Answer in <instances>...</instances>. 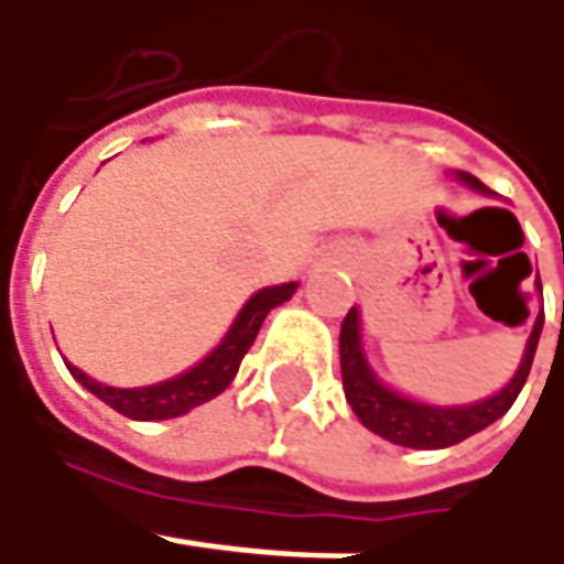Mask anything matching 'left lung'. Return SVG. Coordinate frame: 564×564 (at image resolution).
Returning <instances> with one entry per match:
<instances>
[{
  "label": "left lung",
  "mask_w": 564,
  "mask_h": 564,
  "mask_svg": "<svg viewBox=\"0 0 564 564\" xmlns=\"http://www.w3.org/2000/svg\"><path fill=\"white\" fill-rule=\"evenodd\" d=\"M467 185L484 187L474 175H462ZM540 285V279H536ZM543 319L536 316L533 333L528 338V351L518 367V373L509 386L487 401L467 404V408H433L421 401L401 399L399 392H389L373 370L367 367L364 351H360V333H358V311L351 307L348 316L341 319V336H338V355H341V382H345V399L351 401L355 414L367 430L379 433L382 440L408 448H445L480 433L484 426L499 421L509 411L518 392L524 389L528 373H531L533 355H536V341H540Z\"/></svg>",
  "instance_id": "8db88e82"
}]
</instances>
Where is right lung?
Masks as SVG:
<instances>
[{
    "label": "right lung",
    "mask_w": 564,
    "mask_h": 564,
    "mask_svg": "<svg viewBox=\"0 0 564 564\" xmlns=\"http://www.w3.org/2000/svg\"><path fill=\"white\" fill-rule=\"evenodd\" d=\"M294 289L297 285L289 282V285H272V289H263V292L253 294L248 304H245V311L235 319V326H231L226 341L209 358L200 360L194 370L169 379V382H160V386L112 389V386H102V382L90 379L87 373H80L72 364H68V370H72V377L84 389H90L99 401H106L109 408H116L119 414L131 417V421H169V417H178V414H187L191 408L216 399L219 392H226L228 382L235 379L241 360L248 355V348L253 345L257 333H260L267 314H270L272 307H279L282 301H289Z\"/></svg>",
    "instance_id": "obj_1"
}]
</instances>
